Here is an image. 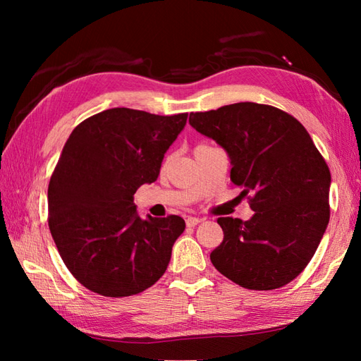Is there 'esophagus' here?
Returning <instances> with one entry per match:
<instances>
[{"label": "esophagus", "instance_id": "esophagus-1", "mask_svg": "<svg viewBox=\"0 0 361 361\" xmlns=\"http://www.w3.org/2000/svg\"><path fill=\"white\" fill-rule=\"evenodd\" d=\"M200 219H198V217H188L186 219V225L189 226V228H192V226H197L198 224H200Z\"/></svg>", "mask_w": 361, "mask_h": 361}]
</instances>
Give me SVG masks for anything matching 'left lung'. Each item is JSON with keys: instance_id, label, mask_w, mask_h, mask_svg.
<instances>
[{"instance_id": "left-lung-1", "label": "left lung", "mask_w": 361, "mask_h": 361, "mask_svg": "<svg viewBox=\"0 0 361 361\" xmlns=\"http://www.w3.org/2000/svg\"><path fill=\"white\" fill-rule=\"evenodd\" d=\"M189 124L231 161V181L252 192L255 216L220 217L211 262L250 290H273L301 273L329 224L331 172L304 126L271 105L239 102L190 113Z\"/></svg>"}]
</instances>
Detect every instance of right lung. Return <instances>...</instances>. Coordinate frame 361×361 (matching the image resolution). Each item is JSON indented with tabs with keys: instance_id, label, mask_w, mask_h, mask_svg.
<instances>
[{
	"instance_id": "1",
	"label": "right lung",
	"mask_w": 361,
	"mask_h": 361,
	"mask_svg": "<svg viewBox=\"0 0 361 361\" xmlns=\"http://www.w3.org/2000/svg\"><path fill=\"white\" fill-rule=\"evenodd\" d=\"M186 121L188 113L110 109L80 122L68 137L49 181L48 224L83 287L102 296H132L164 274L186 224L178 216L141 219L133 195L157 181Z\"/></svg>"
}]
</instances>
